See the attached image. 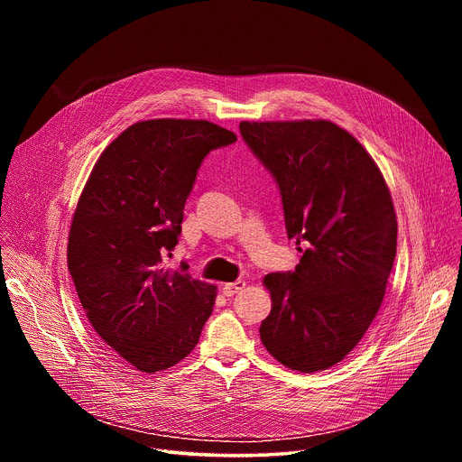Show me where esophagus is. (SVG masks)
Returning a JSON list of instances; mask_svg holds the SVG:
<instances>
[{"mask_svg":"<svg viewBox=\"0 0 462 462\" xmlns=\"http://www.w3.org/2000/svg\"><path fill=\"white\" fill-rule=\"evenodd\" d=\"M245 285H246V283H245V282H241V280L232 282V283H225V285H223V294L230 298V296L237 294L239 291H243V289H245Z\"/></svg>","mask_w":462,"mask_h":462,"instance_id":"1","label":"esophagus"}]
</instances>
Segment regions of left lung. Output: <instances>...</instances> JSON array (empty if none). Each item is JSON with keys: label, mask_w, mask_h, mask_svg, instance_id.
Here are the masks:
<instances>
[{"label": "left lung", "mask_w": 462, "mask_h": 462, "mask_svg": "<svg viewBox=\"0 0 462 462\" xmlns=\"http://www.w3.org/2000/svg\"><path fill=\"white\" fill-rule=\"evenodd\" d=\"M239 131L280 188L289 239L307 245L292 273L265 276L273 309L261 342L289 369H328L382 305L397 254L389 188L362 144L328 120L241 122Z\"/></svg>", "instance_id": "8db88e82"}]
</instances>
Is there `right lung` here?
I'll use <instances>...</instances> for the list:
<instances>
[{
	"label": "right lung",
	"instance_id": "right-lung-1",
	"mask_svg": "<svg viewBox=\"0 0 462 462\" xmlns=\"http://www.w3.org/2000/svg\"><path fill=\"white\" fill-rule=\"evenodd\" d=\"M237 141L208 120L129 125L98 157L80 195L68 267L104 347L143 373L168 369L199 342L216 287L166 259L179 243L197 170Z\"/></svg>",
	"mask_w": 462,
	"mask_h": 462
}]
</instances>
